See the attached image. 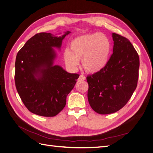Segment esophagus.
Segmentation results:
<instances>
[{"mask_svg": "<svg viewBox=\"0 0 153 153\" xmlns=\"http://www.w3.org/2000/svg\"><path fill=\"white\" fill-rule=\"evenodd\" d=\"M85 76L83 75H80L79 78H78V80H85Z\"/></svg>", "mask_w": 153, "mask_h": 153, "instance_id": "obj_1", "label": "esophagus"}]
</instances>
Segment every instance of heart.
<instances>
[{
  "label": "heart",
  "mask_w": 153,
  "mask_h": 153,
  "mask_svg": "<svg viewBox=\"0 0 153 153\" xmlns=\"http://www.w3.org/2000/svg\"><path fill=\"white\" fill-rule=\"evenodd\" d=\"M70 50L64 52L66 65L75 69L81 59L82 65L88 73H98L107 64L111 43L108 38L102 33L88 34L78 36L69 44Z\"/></svg>",
  "instance_id": "b5f03b06"
}]
</instances>
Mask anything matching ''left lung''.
Wrapping results in <instances>:
<instances>
[{
    "mask_svg": "<svg viewBox=\"0 0 153 153\" xmlns=\"http://www.w3.org/2000/svg\"><path fill=\"white\" fill-rule=\"evenodd\" d=\"M113 53L102 70L87 76V98L100 114L117 112L126 105L137 86L140 61L127 38L112 33Z\"/></svg>",
    "mask_w": 153,
    "mask_h": 153,
    "instance_id": "1",
    "label": "left lung"
}]
</instances>
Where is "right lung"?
<instances>
[{
  "label": "right lung",
  "instance_id": "add662e5",
  "mask_svg": "<svg viewBox=\"0 0 153 153\" xmlns=\"http://www.w3.org/2000/svg\"><path fill=\"white\" fill-rule=\"evenodd\" d=\"M62 36L41 32L32 37L18 52L15 80L18 93L30 112L44 117H53L64 108L66 97L75 86L79 75L69 73L53 65Z\"/></svg>",
  "mask_w": 153,
  "mask_h": 153
}]
</instances>
